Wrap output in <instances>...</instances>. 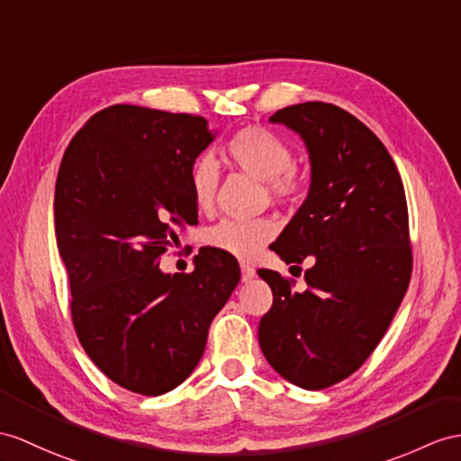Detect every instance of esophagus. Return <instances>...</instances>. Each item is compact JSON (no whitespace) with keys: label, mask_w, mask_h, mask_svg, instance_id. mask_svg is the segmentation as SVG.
Instances as JSON below:
<instances>
[{"label":"esophagus","mask_w":461,"mask_h":461,"mask_svg":"<svg viewBox=\"0 0 461 461\" xmlns=\"http://www.w3.org/2000/svg\"><path fill=\"white\" fill-rule=\"evenodd\" d=\"M240 272H242V282H250V279H254L256 276L254 267H250L249 264H240Z\"/></svg>","instance_id":"esophagus-1"}]
</instances>
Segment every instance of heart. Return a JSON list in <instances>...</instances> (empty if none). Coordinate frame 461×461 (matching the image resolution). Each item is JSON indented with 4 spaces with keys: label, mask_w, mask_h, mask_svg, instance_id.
I'll return each mask as SVG.
<instances>
[{
    "label": "heart",
    "mask_w": 461,
    "mask_h": 461,
    "mask_svg": "<svg viewBox=\"0 0 461 461\" xmlns=\"http://www.w3.org/2000/svg\"><path fill=\"white\" fill-rule=\"evenodd\" d=\"M227 156L242 172L267 182L269 194L277 199H294L303 189V176L294 166V152L276 132L262 127H244L227 142ZM189 185L195 205L209 211L219 185V164L212 156H199L189 172ZM276 222L269 219H224L207 230V244L239 260H254L276 237Z\"/></svg>",
    "instance_id": "heart-1"
}]
</instances>
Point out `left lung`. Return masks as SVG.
<instances>
[{"label":"left lung","instance_id":"8db88e82","mask_svg":"<svg viewBox=\"0 0 461 461\" xmlns=\"http://www.w3.org/2000/svg\"><path fill=\"white\" fill-rule=\"evenodd\" d=\"M269 122L297 132L311 164L307 199L274 250L285 264L315 262L305 291L272 269L258 272L274 294L258 342L279 375L319 391L367 360L407 294L405 189L384 142L340 107L307 101L276 111Z\"/></svg>","mask_w":461,"mask_h":461}]
</instances>
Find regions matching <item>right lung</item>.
<instances>
[{
  "label": "right lung",
  "mask_w": 461,
  "mask_h": 461,
  "mask_svg": "<svg viewBox=\"0 0 461 461\" xmlns=\"http://www.w3.org/2000/svg\"><path fill=\"white\" fill-rule=\"evenodd\" d=\"M212 139L203 117L111 105L77 131L56 177L76 334L101 372L140 395L187 379L240 282L239 262L215 249L199 250L187 276L158 267L177 232L197 224L189 172Z\"/></svg>",
  "instance_id": "add662e5"
}]
</instances>
